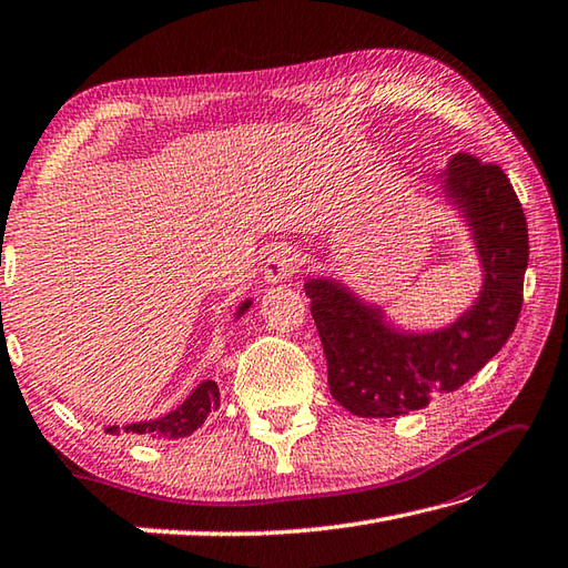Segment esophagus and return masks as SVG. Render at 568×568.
I'll use <instances>...</instances> for the list:
<instances>
[{"mask_svg":"<svg viewBox=\"0 0 568 568\" xmlns=\"http://www.w3.org/2000/svg\"><path fill=\"white\" fill-rule=\"evenodd\" d=\"M298 270V254L294 247L280 245L270 252L267 264H264V280L270 284L284 282L288 276H294Z\"/></svg>","mask_w":568,"mask_h":568,"instance_id":"34e87169","label":"esophagus"}]
</instances>
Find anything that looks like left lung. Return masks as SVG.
I'll list each match as a JSON object with an SVG mask.
<instances>
[{"label":"left lung","mask_w":568,"mask_h":568,"mask_svg":"<svg viewBox=\"0 0 568 568\" xmlns=\"http://www.w3.org/2000/svg\"><path fill=\"white\" fill-rule=\"evenodd\" d=\"M446 191L466 211L478 240L485 284L478 304L454 326L402 335L335 282H308L311 316L328 363L333 399L357 416L382 419L429 407L478 373L510 338L523 311L529 235L507 173L456 154Z\"/></svg>","instance_id":"8db88e82"}]
</instances>
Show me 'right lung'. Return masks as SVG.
Instances as JSON below:
<instances>
[{
  "label": "right lung",
  "instance_id": "1",
  "mask_svg": "<svg viewBox=\"0 0 568 568\" xmlns=\"http://www.w3.org/2000/svg\"><path fill=\"white\" fill-rule=\"evenodd\" d=\"M250 306V301L240 306V311H245ZM220 407V389L215 382H203V385L193 392V395L181 404L176 412L166 414L164 419L156 422H142V424H130L124 426L126 434H142L149 438H183L191 436L199 426L207 419V414L215 412ZM108 434H120V426H110Z\"/></svg>",
  "mask_w": 568,
  "mask_h": 568
}]
</instances>
